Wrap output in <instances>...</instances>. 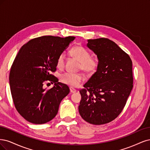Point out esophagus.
Returning <instances> with one entry per match:
<instances>
[{"label":"esophagus","mask_w":150,"mask_h":150,"mask_svg":"<svg viewBox=\"0 0 150 150\" xmlns=\"http://www.w3.org/2000/svg\"><path fill=\"white\" fill-rule=\"evenodd\" d=\"M70 92L71 93H75L76 91V90L75 89V88H72V87H70Z\"/></svg>","instance_id":"esophagus-1"}]
</instances>
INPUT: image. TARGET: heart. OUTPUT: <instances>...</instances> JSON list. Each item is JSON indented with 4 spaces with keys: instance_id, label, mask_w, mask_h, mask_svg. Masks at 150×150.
<instances>
[{
    "instance_id": "b5f03b06",
    "label": "heart",
    "mask_w": 150,
    "mask_h": 150,
    "mask_svg": "<svg viewBox=\"0 0 150 150\" xmlns=\"http://www.w3.org/2000/svg\"><path fill=\"white\" fill-rule=\"evenodd\" d=\"M71 55L80 62L79 69L85 72L86 74H92L98 67V62L95 59L91 57L90 53L81 46H75L70 51ZM66 56L64 53H62L57 58V67L62 69L65 65ZM85 78L80 74H72L69 72L62 74L60 76V80L63 83L72 87H76L83 83Z\"/></svg>"
}]
</instances>
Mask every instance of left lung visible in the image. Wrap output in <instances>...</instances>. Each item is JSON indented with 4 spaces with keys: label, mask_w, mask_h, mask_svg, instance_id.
<instances>
[{
    "label": "left lung",
    "mask_w": 150,
    "mask_h": 150,
    "mask_svg": "<svg viewBox=\"0 0 150 150\" xmlns=\"http://www.w3.org/2000/svg\"><path fill=\"white\" fill-rule=\"evenodd\" d=\"M87 47L97 55L95 73L80 90L79 113L86 122L108 123L122 112L133 88L132 61L108 38L88 40Z\"/></svg>",
    "instance_id": "obj_1"
}]
</instances>
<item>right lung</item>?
I'll use <instances>...</instances> for the list:
<instances>
[{
  "instance_id": "obj_1",
  "label": "right lung",
  "mask_w": 150,
  "mask_h": 150,
  "mask_svg": "<svg viewBox=\"0 0 150 150\" xmlns=\"http://www.w3.org/2000/svg\"><path fill=\"white\" fill-rule=\"evenodd\" d=\"M75 37L42 36L24 44L19 50L9 75L12 97L22 117L33 124L50 122L57 115L61 101L70 92L69 86L52 74L57 60ZM54 86L47 90L44 82Z\"/></svg>"
}]
</instances>
